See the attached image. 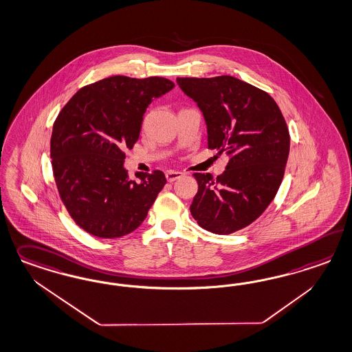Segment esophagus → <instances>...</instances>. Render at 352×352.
<instances>
[{
  "label": "esophagus",
  "instance_id": "esophagus-1",
  "mask_svg": "<svg viewBox=\"0 0 352 352\" xmlns=\"http://www.w3.org/2000/svg\"><path fill=\"white\" fill-rule=\"evenodd\" d=\"M182 176V172H176V170H168V172H166V179H167V182H176V180L180 179Z\"/></svg>",
  "mask_w": 352,
  "mask_h": 352
}]
</instances>
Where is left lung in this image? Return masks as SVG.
Listing matches in <instances>:
<instances>
[{"label":"left lung","mask_w":352,"mask_h":352,"mask_svg":"<svg viewBox=\"0 0 352 352\" xmlns=\"http://www.w3.org/2000/svg\"><path fill=\"white\" fill-rule=\"evenodd\" d=\"M204 113L208 148L227 153V170L214 180L194 173L198 192L190 212L201 227L230 234L265 211L281 185L290 136L281 110L267 91L233 76L177 78Z\"/></svg>","instance_id":"left-lung-1"}]
</instances>
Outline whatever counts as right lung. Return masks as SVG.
<instances>
[{
  "instance_id": "obj_1",
  "label": "right lung",
  "mask_w": 352,
  "mask_h": 352,
  "mask_svg": "<svg viewBox=\"0 0 352 352\" xmlns=\"http://www.w3.org/2000/svg\"><path fill=\"white\" fill-rule=\"evenodd\" d=\"M173 87L158 76L116 75L81 88L58 115L50 140L58 192L89 234L116 239L133 232L166 185L162 170L131 180L124 150L136 144L148 104Z\"/></svg>"
}]
</instances>
